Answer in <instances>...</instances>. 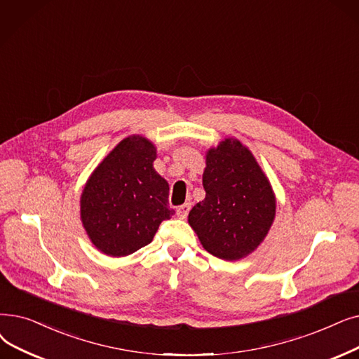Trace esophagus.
Masks as SVG:
<instances>
[{"label": "esophagus", "instance_id": "esophagus-1", "mask_svg": "<svg viewBox=\"0 0 359 359\" xmlns=\"http://www.w3.org/2000/svg\"><path fill=\"white\" fill-rule=\"evenodd\" d=\"M191 208H192L191 202H186V204H183V205H180V207L177 208V215H179L180 218H186V217H188Z\"/></svg>", "mask_w": 359, "mask_h": 359}]
</instances>
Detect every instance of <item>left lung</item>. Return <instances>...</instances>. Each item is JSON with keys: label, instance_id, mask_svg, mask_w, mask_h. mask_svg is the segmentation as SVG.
<instances>
[{"label": "left lung", "instance_id": "obj_1", "mask_svg": "<svg viewBox=\"0 0 359 359\" xmlns=\"http://www.w3.org/2000/svg\"><path fill=\"white\" fill-rule=\"evenodd\" d=\"M202 184L205 199L189 212V224L202 246L226 261L251 254L266 238L276 214L270 182L251 151L236 139L210 149Z\"/></svg>", "mask_w": 359, "mask_h": 359}]
</instances>
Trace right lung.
<instances>
[{
  "label": "right lung",
  "mask_w": 359,
  "mask_h": 359,
  "mask_svg": "<svg viewBox=\"0 0 359 359\" xmlns=\"http://www.w3.org/2000/svg\"><path fill=\"white\" fill-rule=\"evenodd\" d=\"M155 148L130 136L107 155L89 177L81 215L92 243L110 257H124L151 243L168 207V183L154 170Z\"/></svg>",
  "instance_id": "obj_1"
}]
</instances>
